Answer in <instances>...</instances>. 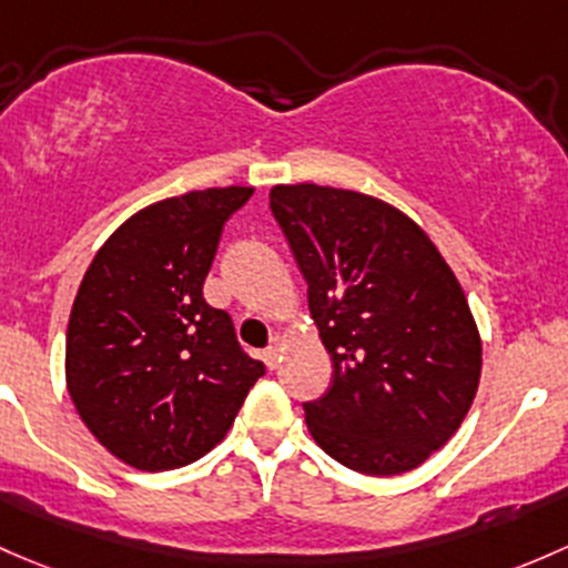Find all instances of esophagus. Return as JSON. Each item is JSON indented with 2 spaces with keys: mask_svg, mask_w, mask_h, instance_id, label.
I'll list each match as a JSON object with an SVG mask.
<instances>
[{
  "mask_svg": "<svg viewBox=\"0 0 568 568\" xmlns=\"http://www.w3.org/2000/svg\"><path fill=\"white\" fill-rule=\"evenodd\" d=\"M280 359H283V337H274L272 343H268V348L264 351V362L268 369H277Z\"/></svg>",
  "mask_w": 568,
  "mask_h": 568,
  "instance_id": "34e87169",
  "label": "esophagus"
}]
</instances>
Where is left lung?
<instances>
[{"label":"left lung","mask_w":568,"mask_h":568,"mask_svg":"<svg viewBox=\"0 0 568 568\" xmlns=\"http://www.w3.org/2000/svg\"><path fill=\"white\" fill-rule=\"evenodd\" d=\"M268 206L334 364L304 403L310 435L359 474L414 470L479 389L481 339L455 272L414 220L354 190L277 184Z\"/></svg>","instance_id":"left-lung-1"}]
</instances>
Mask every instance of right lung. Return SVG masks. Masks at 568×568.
<instances>
[{
  "mask_svg": "<svg viewBox=\"0 0 568 568\" xmlns=\"http://www.w3.org/2000/svg\"><path fill=\"white\" fill-rule=\"evenodd\" d=\"M253 187L193 190L141 209L98 250L75 294L64 375L89 433L139 470L195 463L234 425L264 364L204 300L229 217Z\"/></svg>",
  "mask_w": 568,
  "mask_h": 568,
  "instance_id": "1",
  "label": "right lung"
}]
</instances>
